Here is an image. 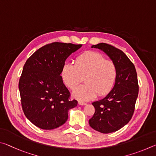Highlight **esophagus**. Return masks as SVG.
Instances as JSON below:
<instances>
[{"instance_id":"esophagus-1","label":"esophagus","mask_w":156,"mask_h":156,"mask_svg":"<svg viewBox=\"0 0 156 156\" xmlns=\"http://www.w3.org/2000/svg\"><path fill=\"white\" fill-rule=\"evenodd\" d=\"M78 103H79V105H87L86 103L82 101H79Z\"/></svg>"}]
</instances>
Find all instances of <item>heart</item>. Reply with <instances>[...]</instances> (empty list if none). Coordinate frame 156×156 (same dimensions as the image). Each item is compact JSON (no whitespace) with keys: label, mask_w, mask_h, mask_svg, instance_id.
Returning <instances> with one entry per match:
<instances>
[{"label":"heart","mask_w":156,"mask_h":156,"mask_svg":"<svg viewBox=\"0 0 156 156\" xmlns=\"http://www.w3.org/2000/svg\"><path fill=\"white\" fill-rule=\"evenodd\" d=\"M62 77L70 90L76 88L85 77L86 83L76 88L73 96L78 99L88 101L94 99L97 94L104 96L112 90L117 77V68L114 62L106 59L102 53L88 51L76 57L75 64H65L62 68Z\"/></svg>","instance_id":"obj_1"}]
</instances>
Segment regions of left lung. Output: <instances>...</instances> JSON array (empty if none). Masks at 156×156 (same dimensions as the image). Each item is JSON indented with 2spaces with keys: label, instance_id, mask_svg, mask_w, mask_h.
Instances as JSON below:
<instances>
[{
  "label": "left lung",
  "instance_id": "1",
  "mask_svg": "<svg viewBox=\"0 0 156 156\" xmlns=\"http://www.w3.org/2000/svg\"><path fill=\"white\" fill-rule=\"evenodd\" d=\"M92 48L101 49L110 57L116 64L117 77L107 96L92 103L95 112L89 125L97 132L112 133L127 124L134 112L139 89L137 73L126 55L115 46L99 43Z\"/></svg>",
  "mask_w": 156,
  "mask_h": 156
}]
</instances>
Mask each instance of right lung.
Listing matches in <instances>:
<instances>
[{"label": "right lung", "mask_w": 156, "mask_h": 156, "mask_svg": "<svg viewBox=\"0 0 156 156\" xmlns=\"http://www.w3.org/2000/svg\"><path fill=\"white\" fill-rule=\"evenodd\" d=\"M81 44L52 42L43 46L24 65L18 88L24 115L35 126L53 129L66 122L68 112L77 105L63 83L62 68Z\"/></svg>", "instance_id": "1"}]
</instances>
